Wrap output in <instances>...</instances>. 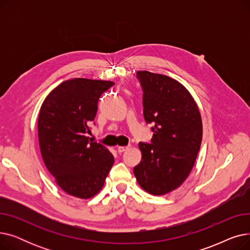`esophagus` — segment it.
Segmentation results:
<instances>
[{"label":"esophagus","mask_w":250,"mask_h":250,"mask_svg":"<svg viewBox=\"0 0 250 250\" xmlns=\"http://www.w3.org/2000/svg\"><path fill=\"white\" fill-rule=\"evenodd\" d=\"M127 149H128V146H120V147H117V152L118 153H123L125 150H127Z\"/></svg>","instance_id":"34e87169"}]
</instances>
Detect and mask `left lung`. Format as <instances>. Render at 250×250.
<instances>
[{
	"label": "left lung",
	"instance_id": "1",
	"mask_svg": "<svg viewBox=\"0 0 250 250\" xmlns=\"http://www.w3.org/2000/svg\"><path fill=\"white\" fill-rule=\"evenodd\" d=\"M143 89L144 118L151 127V143H139L141 162L134 167L143 189L163 195L189 175L203 138L202 117L188 90L174 79L138 71Z\"/></svg>",
	"mask_w": 250,
	"mask_h": 250
}]
</instances>
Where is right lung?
<instances>
[{"label": "right lung", "mask_w": 250, "mask_h": 250, "mask_svg": "<svg viewBox=\"0 0 250 250\" xmlns=\"http://www.w3.org/2000/svg\"><path fill=\"white\" fill-rule=\"evenodd\" d=\"M113 85L111 81L71 79L50 92L39 111L43 162L58 186L79 199L98 193L114 163L108 149L87 137L99 97Z\"/></svg>", "instance_id": "1"}]
</instances>
